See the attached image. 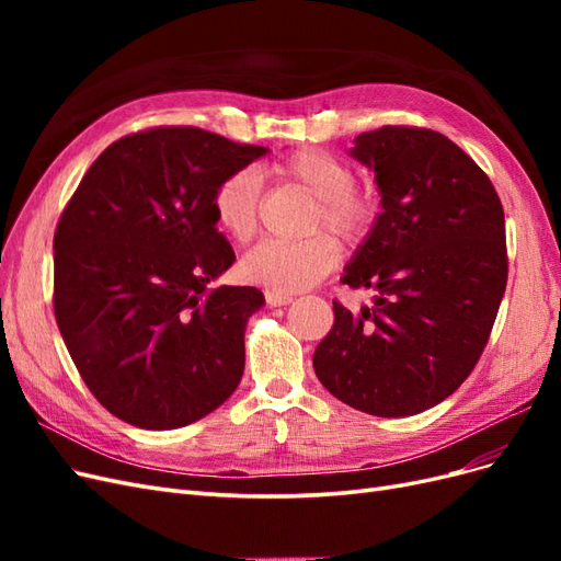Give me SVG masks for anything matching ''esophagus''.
Masks as SVG:
<instances>
[{
  "mask_svg": "<svg viewBox=\"0 0 561 561\" xmlns=\"http://www.w3.org/2000/svg\"><path fill=\"white\" fill-rule=\"evenodd\" d=\"M264 299L268 307H287V304L293 301L290 295H283V293H274V290H266L264 293Z\"/></svg>",
  "mask_w": 561,
  "mask_h": 561,
  "instance_id": "1",
  "label": "esophagus"
}]
</instances>
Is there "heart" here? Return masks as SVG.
<instances>
[{"label":"heart","mask_w":561,"mask_h":561,"mask_svg":"<svg viewBox=\"0 0 561 561\" xmlns=\"http://www.w3.org/2000/svg\"><path fill=\"white\" fill-rule=\"evenodd\" d=\"M271 173L283 182L299 184L316 198L307 225L309 231L328 229L339 241L360 243L375 225L379 213L377 194L355 184L351 165L325 149H297L271 165ZM260 198L262 178L254 168L229 173L213 192L215 225L236 243H248L257 231ZM332 236L313 233L299 241H262L243 257V276L283 295L307 290L328 276L342 257Z\"/></svg>","instance_id":"heart-1"}]
</instances>
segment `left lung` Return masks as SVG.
I'll return each instance as SVG.
<instances>
[{"instance_id":"left-lung-1","label":"left lung","mask_w":561,"mask_h":561,"mask_svg":"<svg viewBox=\"0 0 561 561\" xmlns=\"http://www.w3.org/2000/svg\"><path fill=\"white\" fill-rule=\"evenodd\" d=\"M383 213L342 283L375 290L313 353L320 383L353 410L412 416L461 386L489 342L507 283L505 217L494 184L443 133L383 126L355 138Z\"/></svg>"}]
</instances>
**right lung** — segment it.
I'll use <instances>...</instances> for the list:
<instances>
[{"instance_id":"right-lung-1","label":"right lung","mask_w":561,"mask_h":561,"mask_svg":"<svg viewBox=\"0 0 561 561\" xmlns=\"http://www.w3.org/2000/svg\"><path fill=\"white\" fill-rule=\"evenodd\" d=\"M196 126L124 135L100 154L54 236V311L83 383L130 426L171 431L243 377L257 287H210L236 254L215 227L219 180L266 154Z\"/></svg>"}]
</instances>
